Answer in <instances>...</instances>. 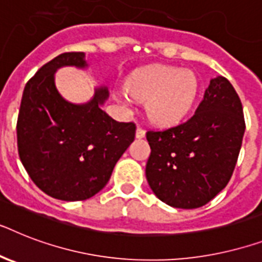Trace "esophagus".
<instances>
[{"mask_svg": "<svg viewBox=\"0 0 262 262\" xmlns=\"http://www.w3.org/2000/svg\"><path fill=\"white\" fill-rule=\"evenodd\" d=\"M136 137L137 138L145 137V130H144L141 126H137V130H136Z\"/></svg>", "mask_w": 262, "mask_h": 262, "instance_id": "1", "label": "esophagus"}]
</instances>
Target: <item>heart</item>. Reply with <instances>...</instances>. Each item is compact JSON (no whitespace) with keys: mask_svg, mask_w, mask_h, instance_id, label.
<instances>
[{"mask_svg":"<svg viewBox=\"0 0 262 262\" xmlns=\"http://www.w3.org/2000/svg\"><path fill=\"white\" fill-rule=\"evenodd\" d=\"M132 97L146 102L153 122L172 125L179 122L196 101L199 79L192 71L168 66L138 70L126 82Z\"/></svg>","mask_w":262,"mask_h":262,"instance_id":"b5f03b06","label":"heart"}]
</instances>
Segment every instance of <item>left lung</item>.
<instances>
[{"mask_svg":"<svg viewBox=\"0 0 262 262\" xmlns=\"http://www.w3.org/2000/svg\"><path fill=\"white\" fill-rule=\"evenodd\" d=\"M245 132L241 99L231 83L216 76L191 118L175 126L148 130L149 187L176 208H198L230 180Z\"/></svg>","mask_w":262,"mask_h":262,"instance_id":"obj_1","label":"left lung"}]
</instances>
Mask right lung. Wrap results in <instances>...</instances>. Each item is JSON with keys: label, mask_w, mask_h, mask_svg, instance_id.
<instances>
[{"label": "right lung", "mask_w": 262, "mask_h": 262, "mask_svg": "<svg viewBox=\"0 0 262 262\" xmlns=\"http://www.w3.org/2000/svg\"><path fill=\"white\" fill-rule=\"evenodd\" d=\"M86 67L83 52H64L46 63L25 84L17 118V148L28 175L60 201H84L109 182L114 165L136 136L135 122H117L101 109L109 97L99 87L84 105L61 98L55 71Z\"/></svg>", "instance_id": "1"}]
</instances>
